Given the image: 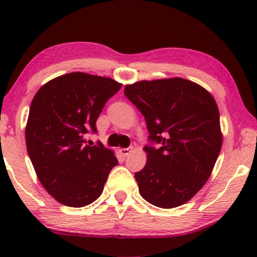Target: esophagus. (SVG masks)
Wrapping results in <instances>:
<instances>
[{"mask_svg":"<svg viewBox=\"0 0 257 257\" xmlns=\"http://www.w3.org/2000/svg\"><path fill=\"white\" fill-rule=\"evenodd\" d=\"M119 152H120V155L123 156V157H126V156H128L129 153L132 152V147H131V149H120Z\"/></svg>","mask_w":257,"mask_h":257,"instance_id":"1","label":"esophagus"}]
</instances>
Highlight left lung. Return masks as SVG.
I'll use <instances>...</instances> for the list:
<instances>
[{
	"mask_svg": "<svg viewBox=\"0 0 257 257\" xmlns=\"http://www.w3.org/2000/svg\"><path fill=\"white\" fill-rule=\"evenodd\" d=\"M124 94L145 117L151 141L135 173L141 197L172 209L187 203L210 178L222 146L220 113L202 85L174 77L126 84Z\"/></svg>",
	"mask_w": 257,
	"mask_h": 257,
	"instance_id": "left-lung-1",
	"label": "left lung"
}]
</instances>
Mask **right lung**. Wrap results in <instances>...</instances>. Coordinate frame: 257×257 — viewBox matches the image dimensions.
<instances>
[{
	"instance_id": "right-lung-1",
	"label": "right lung",
	"mask_w": 257,
	"mask_h": 257,
	"mask_svg": "<svg viewBox=\"0 0 257 257\" xmlns=\"http://www.w3.org/2000/svg\"><path fill=\"white\" fill-rule=\"evenodd\" d=\"M122 87L114 79L71 72L43 84L30 105L25 140L40 182L61 204L81 208L98 199L118 164L114 152L87 145L85 134L108 99Z\"/></svg>"
}]
</instances>
